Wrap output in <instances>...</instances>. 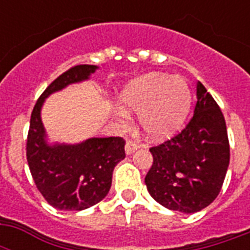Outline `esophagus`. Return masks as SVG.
Returning a JSON list of instances; mask_svg holds the SVG:
<instances>
[{"label": "esophagus", "instance_id": "obj_1", "mask_svg": "<svg viewBox=\"0 0 250 250\" xmlns=\"http://www.w3.org/2000/svg\"><path fill=\"white\" fill-rule=\"evenodd\" d=\"M139 148H140V145L137 144V143H135V141L128 140L127 143H125V153H127V154H131V153L136 152Z\"/></svg>", "mask_w": 250, "mask_h": 250}]
</instances>
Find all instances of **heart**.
<instances>
[{"label":"heart","mask_w":250,"mask_h":250,"mask_svg":"<svg viewBox=\"0 0 250 250\" xmlns=\"http://www.w3.org/2000/svg\"><path fill=\"white\" fill-rule=\"evenodd\" d=\"M122 100L129 110L140 114V125L148 136L162 139L183 125L189 110L190 90L179 76L149 74L128 84ZM117 115L122 122L128 121L122 107Z\"/></svg>","instance_id":"b5f03b06"}]
</instances>
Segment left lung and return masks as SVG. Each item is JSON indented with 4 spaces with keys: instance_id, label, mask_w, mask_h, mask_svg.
I'll list each match as a JSON object with an SVG mask.
<instances>
[{
    "instance_id": "obj_1",
    "label": "left lung",
    "mask_w": 250,
    "mask_h": 250,
    "mask_svg": "<svg viewBox=\"0 0 250 250\" xmlns=\"http://www.w3.org/2000/svg\"><path fill=\"white\" fill-rule=\"evenodd\" d=\"M149 150L153 165L145 184L158 204L189 214L217 198L229 164V135L221 107L201 83L186 128Z\"/></svg>"
}]
</instances>
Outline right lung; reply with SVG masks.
I'll list each match as a JSON object with an SVG mask.
<instances>
[{
    "instance_id": "obj_1",
    "label": "right lung",
    "mask_w": 250,
    "mask_h": 250,
    "mask_svg": "<svg viewBox=\"0 0 250 250\" xmlns=\"http://www.w3.org/2000/svg\"><path fill=\"white\" fill-rule=\"evenodd\" d=\"M97 66L78 64L60 75L42 92L33 107L27 136V162L42 197L60 210L79 211L96 205L109 193L114 167L125 157L123 137L88 139L78 145L45 141L40 110L49 94L89 78Z\"/></svg>"
}]
</instances>
